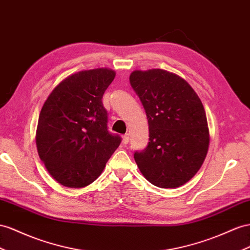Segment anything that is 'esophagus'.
Instances as JSON below:
<instances>
[{
	"instance_id": "esophagus-1",
	"label": "esophagus",
	"mask_w": 250,
	"mask_h": 250,
	"mask_svg": "<svg viewBox=\"0 0 250 250\" xmlns=\"http://www.w3.org/2000/svg\"><path fill=\"white\" fill-rule=\"evenodd\" d=\"M129 140H130L129 134H125V135H124V137H123V143H124L125 145H127V144H129Z\"/></svg>"
}]
</instances>
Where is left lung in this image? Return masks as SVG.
I'll list each match as a JSON object with an SVG mask.
<instances>
[{
  "mask_svg": "<svg viewBox=\"0 0 250 250\" xmlns=\"http://www.w3.org/2000/svg\"><path fill=\"white\" fill-rule=\"evenodd\" d=\"M130 83L144 105L149 144L134 158L159 188H177L200 170L209 146L206 112L189 83L168 70H134Z\"/></svg>",
  "mask_w": 250,
  "mask_h": 250,
  "instance_id": "1",
  "label": "left lung"
}]
</instances>
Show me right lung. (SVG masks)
<instances>
[{
    "label": "right lung",
    "mask_w": 250,
    "mask_h": 250,
    "mask_svg": "<svg viewBox=\"0 0 250 250\" xmlns=\"http://www.w3.org/2000/svg\"><path fill=\"white\" fill-rule=\"evenodd\" d=\"M116 73L81 70L63 79L44 102L38 120V154L48 173L67 188L97 180L120 143L107 131L102 96Z\"/></svg>",
    "instance_id": "1"
}]
</instances>
